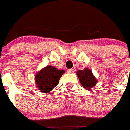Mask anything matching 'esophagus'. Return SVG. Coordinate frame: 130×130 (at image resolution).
Here are the masks:
<instances>
[{
    "label": "esophagus",
    "instance_id": "1",
    "mask_svg": "<svg viewBox=\"0 0 130 130\" xmlns=\"http://www.w3.org/2000/svg\"><path fill=\"white\" fill-rule=\"evenodd\" d=\"M74 72V69H70L68 70V72L69 73H73Z\"/></svg>",
    "mask_w": 130,
    "mask_h": 130
}]
</instances>
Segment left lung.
Returning a JSON list of instances; mask_svg holds the SVG:
<instances>
[{"mask_svg":"<svg viewBox=\"0 0 130 130\" xmlns=\"http://www.w3.org/2000/svg\"><path fill=\"white\" fill-rule=\"evenodd\" d=\"M77 75L80 84L82 85L85 89L89 90L96 84L97 80L96 78L92 74V71L87 68L84 70H78Z\"/></svg>","mask_w":130,"mask_h":130,"instance_id":"obj_1","label":"left lung"}]
</instances>
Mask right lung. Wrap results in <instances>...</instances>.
Listing matches in <instances>:
<instances>
[{"instance_id":"right-lung-1","label":"right lung","mask_w":130,"mask_h":130,"mask_svg":"<svg viewBox=\"0 0 130 130\" xmlns=\"http://www.w3.org/2000/svg\"><path fill=\"white\" fill-rule=\"evenodd\" d=\"M65 73L63 70H59L53 66H47L36 75L37 87L42 92H49L59 83V79Z\"/></svg>"}]
</instances>
